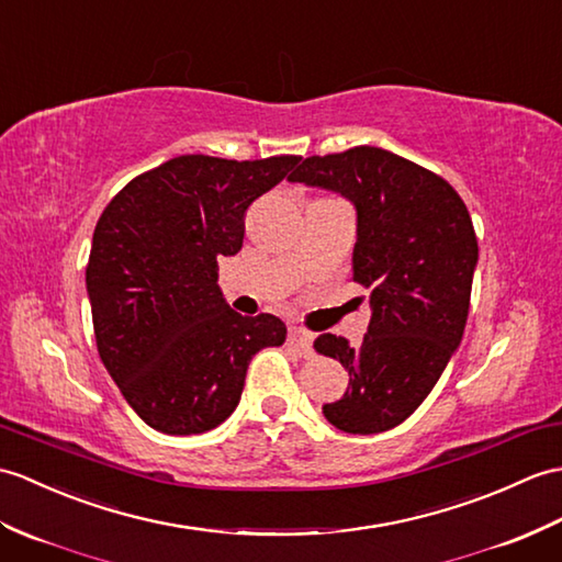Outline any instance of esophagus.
<instances>
[{"label": "esophagus", "instance_id": "obj_1", "mask_svg": "<svg viewBox=\"0 0 562 562\" xmlns=\"http://www.w3.org/2000/svg\"><path fill=\"white\" fill-rule=\"evenodd\" d=\"M286 342L292 347H296L302 355H308L311 347H313V335L302 330V328H290V335H286Z\"/></svg>", "mask_w": 562, "mask_h": 562}]
</instances>
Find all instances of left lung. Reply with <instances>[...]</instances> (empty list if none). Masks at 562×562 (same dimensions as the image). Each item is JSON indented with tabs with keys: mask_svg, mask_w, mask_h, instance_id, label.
Segmentation results:
<instances>
[{
	"mask_svg": "<svg viewBox=\"0 0 562 562\" xmlns=\"http://www.w3.org/2000/svg\"><path fill=\"white\" fill-rule=\"evenodd\" d=\"M355 205L351 278L371 290L359 347L325 333L313 347L342 363L349 385L323 414L345 434H383L428 397L458 351L479 246L467 205L446 179L400 155L359 146L306 158L286 177Z\"/></svg>",
	"mask_w": 562,
	"mask_h": 562,
	"instance_id": "obj_1",
	"label": "left lung"
}]
</instances>
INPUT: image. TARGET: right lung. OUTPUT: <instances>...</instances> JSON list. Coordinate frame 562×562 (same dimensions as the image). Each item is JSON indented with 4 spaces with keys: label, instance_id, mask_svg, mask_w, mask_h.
Listing matches in <instances>:
<instances>
[{
    "label": "right lung",
    "instance_id": "1",
    "mask_svg": "<svg viewBox=\"0 0 562 562\" xmlns=\"http://www.w3.org/2000/svg\"><path fill=\"white\" fill-rule=\"evenodd\" d=\"M302 160L179 155L128 181L98 220L86 268L104 369L150 428L205 434L237 409L251 359L284 323L232 311L217 260L237 256L249 205Z\"/></svg>",
    "mask_w": 562,
    "mask_h": 562
}]
</instances>
